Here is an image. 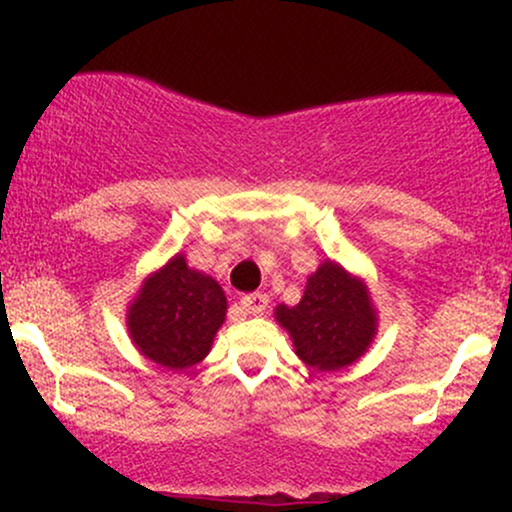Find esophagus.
I'll return each mask as SVG.
<instances>
[{
  "mask_svg": "<svg viewBox=\"0 0 512 512\" xmlns=\"http://www.w3.org/2000/svg\"><path fill=\"white\" fill-rule=\"evenodd\" d=\"M267 303H269L267 293H248V296L240 298V308H243L248 315H260V313H264V308H267Z\"/></svg>",
  "mask_w": 512,
  "mask_h": 512,
  "instance_id": "obj_1",
  "label": "esophagus"
}]
</instances>
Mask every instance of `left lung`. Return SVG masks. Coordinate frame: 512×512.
Returning <instances> with one entry per match:
<instances>
[{"instance_id": "obj_1", "label": "left lung", "mask_w": 512, "mask_h": 512, "mask_svg": "<svg viewBox=\"0 0 512 512\" xmlns=\"http://www.w3.org/2000/svg\"><path fill=\"white\" fill-rule=\"evenodd\" d=\"M274 317L289 332L298 358L317 370L351 366L378 332L368 286L332 260L308 276L301 303L276 305Z\"/></svg>"}]
</instances>
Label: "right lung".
Instances as JSON below:
<instances>
[{
	"label": "right lung",
	"instance_id": "right-lung-1",
	"mask_svg": "<svg viewBox=\"0 0 512 512\" xmlns=\"http://www.w3.org/2000/svg\"><path fill=\"white\" fill-rule=\"evenodd\" d=\"M226 308L219 281L187 267L178 252L144 279L127 308V330L146 358L168 370H185L211 351Z\"/></svg>",
	"mask_w": 512,
	"mask_h": 512
}]
</instances>
